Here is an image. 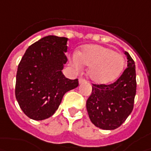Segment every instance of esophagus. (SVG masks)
<instances>
[{"label": "esophagus", "mask_w": 151, "mask_h": 151, "mask_svg": "<svg viewBox=\"0 0 151 151\" xmlns=\"http://www.w3.org/2000/svg\"><path fill=\"white\" fill-rule=\"evenodd\" d=\"M86 83V80L84 78H79V83Z\"/></svg>", "instance_id": "obj_1"}]
</instances>
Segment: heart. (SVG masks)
I'll return each mask as SVG.
<instances>
[{
    "instance_id": "1",
    "label": "heart",
    "mask_w": 151,
    "mask_h": 151,
    "mask_svg": "<svg viewBox=\"0 0 151 151\" xmlns=\"http://www.w3.org/2000/svg\"><path fill=\"white\" fill-rule=\"evenodd\" d=\"M72 63L78 69L88 66V75L99 83H106L116 79L121 73L124 59L123 56L109 47L99 45L84 46L73 55Z\"/></svg>"
}]
</instances>
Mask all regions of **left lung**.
Returning <instances> with one entry per match:
<instances>
[{
	"instance_id": "left-lung-1",
	"label": "left lung",
	"mask_w": 151,
	"mask_h": 151,
	"mask_svg": "<svg viewBox=\"0 0 151 151\" xmlns=\"http://www.w3.org/2000/svg\"><path fill=\"white\" fill-rule=\"evenodd\" d=\"M127 68L114 83L93 84L86 107L91 122L103 129H114L126 120L136 93L134 62L128 52Z\"/></svg>"
}]
</instances>
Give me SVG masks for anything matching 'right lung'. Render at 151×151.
Listing matches in <instances>:
<instances>
[{
	"mask_svg": "<svg viewBox=\"0 0 151 151\" xmlns=\"http://www.w3.org/2000/svg\"><path fill=\"white\" fill-rule=\"evenodd\" d=\"M68 38L47 36L31 45L17 73L15 94L19 106L30 119L42 120L58 109L63 97L78 86V79L65 78Z\"/></svg>",
	"mask_w": 151,
	"mask_h": 151,
	"instance_id": "right-lung-1",
	"label": "right lung"
}]
</instances>
